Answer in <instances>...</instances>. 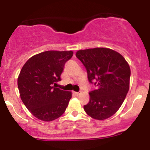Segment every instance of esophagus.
<instances>
[{
    "label": "esophagus",
    "mask_w": 150,
    "mask_h": 150,
    "mask_svg": "<svg viewBox=\"0 0 150 150\" xmlns=\"http://www.w3.org/2000/svg\"><path fill=\"white\" fill-rule=\"evenodd\" d=\"M74 94H76V95H80V94H81V92L80 91V92H74Z\"/></svg>",
    "instance_id": "esophagus-1"
}]
</instances>
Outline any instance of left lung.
Segmentation results:
<instances>
[{"label": "left lung", "instance_id": "obj_1", "mask_svg": "<svg viewBox=\"0 0 150 150\" xmlns=\"http://www.w3.org/2000/svg\"><path fill=\"white\" fill-rule=\"evenodd\" d=\"M76 57L85 65L89 82L97 87L89 93V101L84 106L85 112L97 120L113 116L128 92V63L119 53L107 48L80 50Z\"/></svg>", "mask_w": 150, "mask_h": 150}]
</instances>
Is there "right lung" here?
<instances>
[{
	"label": "right lung",
	"instance_id": "add662e5",
	"mask_svg": "<svg viewBox=\"0 0 150 150\" xmlns=\"http://www.w3.org/2000/svg\"><path fill=\"white\" fill-rule=\"evenodd\" d=\"M73 55L72 51H44L31 57L22 67L18 79L20 97L38 119L51 121L65 112L72 93L54 86Z\"/></svg>",
	"mask_w": 150,
	"mask_h": 150
}]
</instances>
